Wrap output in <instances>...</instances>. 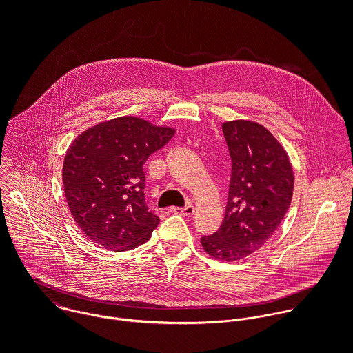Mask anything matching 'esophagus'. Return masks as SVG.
Returning a JSON list of instances; mask_svg holds the SVG:
<instances>
[{
	"label": "esophagus",
	"instance_id": "esophagus-1",
	"mask_svg": "<svg viewBox=\"0 0 353 353\" xmlns=\"http://www.w3.org/2000/svg\"><path fill=\"white\" fill-rule=\"evenodd\" d=\"M173 214H180V215H183V216H191V215H194V207L192 205H187V207H184V208H172L170 210Z\"/></svg>",
	"mask_w": 353,
	"mask_h": 353
}]
</instances>
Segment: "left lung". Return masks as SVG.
<instances>
[{"mask_svg":"<svg viewBox=\"0 0 353 353\" xmlns=\"http://www.w3.org/2000/svg\"><path fill=\"white\" fill-rule=\"evenodd\" d=\"M232 159L225 218L215 234L201 237L211 257L232 263L263 247L289 210L293 169L281 142L261 124H222Z\"/></svg>","mask_w":353,"mask_h":353,"instance_id":"8db88e82","label":"left lung"}]
</instances>
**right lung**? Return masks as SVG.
Instances as JSON below:
<instances>
[{"label": "right lung", "mask_w": 353, "mask_h": 353, "mask_svg": "<svg viewBox=\"0 0 353 353\" xmlns=\"http://www.w3.org/2000/svg\"><path fill=\"white\" fill-rule=\"evenodd\" d=\"M172 127L124 116L99 123L70 145L63 184L74 221L89 240L125 251L149 240L159 218L145 204V161L174 135Z\"/></svg>", "instance_id": "add662e5"}]
</instances>
